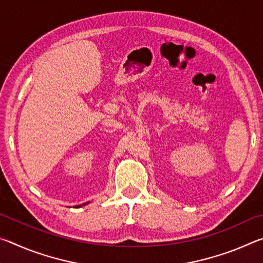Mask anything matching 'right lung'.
<instances>
[{
    "instance_id": "right-lung-1",
    "label": "right lung",
    "mask_w": 263,
    "mask_h": 263,
    "mask_svg": "<svg viewBox=\"0 0 263 263\" xmlns=\"http://www.w3.org/2000/svg\"><path fill=\"white\" fill-rule=\"evenodd\" d=\"M83 205H86V203H84V204H83ZM80 206H81V205H79V206H75V208H80Z\"/></svg>"
}]
</instances>
